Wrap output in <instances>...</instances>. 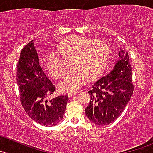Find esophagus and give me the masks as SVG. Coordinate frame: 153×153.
I'll return each mask as SVG.
<instances>
[{
  "mask_svg": "<svg viewBox=\"0 0 153 153\" xmlns=\"http://www.w3.org/2000/svg\"><path fill=\"white\" fill-rule=\"evenodd\" d=\"M77 94V92H76V91H74V92H69L68 94V97H72L73 96H74V95H76V94Z\"/></svg>",
  "mask_w": 153,
  "mask_h": 153,
  "instance_id": "34e87169",
  "label": "esophagus"
}]
</instances>
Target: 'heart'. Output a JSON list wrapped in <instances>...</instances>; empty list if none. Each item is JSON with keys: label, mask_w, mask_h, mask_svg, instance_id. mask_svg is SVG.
Masks as SVG:
<instances>
[{"label": "heart", "mask_w": 153, "mask_h": 153, "mask_svg": "<svg viewBox=\"0 0 153 153\" xmlns=\"http://www.w3.org/2000/svg\"><path fill=\"white\" fill-rule=\"evenodd\" d=\"M58 51L49 50L46 56V65L52 77L59 78L66 71L64 59L74 58L73 71L68 73L59 83L64 92H74L83 86L88 79L100 77L108 66L110 50L104 41L95 40L82 36L67 37L58 47Z\"/></svg>", "instance_id": "heart-1"}]
</instances>
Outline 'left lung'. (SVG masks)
I'll return each instance as SVG.
<instances>
[{
  "mask_svg": "<svg viewBox=\"0 0 153 153\" xmlns=\"http://www.w3.org/2000/svg\"><path fill=\"white\" fill-rule=\"evenodd\" d=\"M114 69L95 82L88 91L91 100L85 114L97 126H107L119 117L133 94L132 69L128 52L121 50Z\"/></svg>",
  "mask_w": 153,
  "mask_h": 153,
  "instance_id": "1",
  "label": "left lung"
}]
</instances>
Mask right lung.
I'll use <instances>...</instances> for the list:
<instances>
[{"mask_svg":"<svg viewBox=\"0 0 153 153\" xmlns=\"http://www.w3.org/2000/svg\"><path fill=\"white\" fill-rule=\"evenodd\" d=\"M16 82L21 104L30 119L45 126H56L62 121L68 96L46 99L56 91V86L39 65L37 51L32 41L21 51L17 64Z\"/></svg>","mask_w":153,"mask_h":153,"instance_id":"1","label":"right lung"}]
</instances>
